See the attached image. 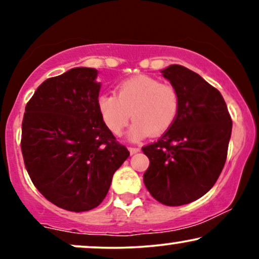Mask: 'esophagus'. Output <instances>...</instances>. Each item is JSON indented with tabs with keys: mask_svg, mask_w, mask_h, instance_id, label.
Listing matches in <instances>:
<instances>
[{
	"mask_svg": "<svg viewBox=\"0 0 259 259\" xmlns=\"http://www.w3.org/2000/svg\"><path fill=\"white\" fill-rule=\"evenodd\" d=\"M129 151H130V153L134 154V153L139 152V151H140V147H132V146H130V147H129Z\"/></svg>",
	"mask_w": 259,
	"mask_h": 259,
	"instance_id": "1",
	"label": "esophagus"
}]
</instances>
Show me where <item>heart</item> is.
Here are the masks:
<instances>
[{
    "label": "heart",
    "instance_id": "b5f03b06",
    "mask_svg": "<svg viewBox=\"0 0 259 259\" xmlns=\"http://www.w3.org/2000/svg\"><path fill=\"white\" fill-rule=\"evenodd\" d=\"M99 111L114 135L123 134L133 115L129 138L138 141L148 134L160 135L173 125L179 113V94L173 85L141 74L118 84L117 95H102Z\"/></svg>",
    "mask_w": 259,
    "mask_h": 259
}]
</instances>
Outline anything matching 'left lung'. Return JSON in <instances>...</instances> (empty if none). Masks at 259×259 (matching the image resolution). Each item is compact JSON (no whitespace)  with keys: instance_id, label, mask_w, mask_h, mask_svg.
<instances>
[{"instance_id":"8db88e82","label":"left lung","mask_w":259,"mask_h":259,"mask_svg":"<svg viewBox=\"0 0 259 259\" xmlns=\"http://www.w3.org/2000/svg\"><path fill=\"white\" fill-rule=\"evenodd\" d=\"M179 94L177 120L153 144L142 147L150 159L144 183L165 206H181L207 194L228 156L233 120L214 86L179 64L162 70Z\"/></svg>"}]
</instances>
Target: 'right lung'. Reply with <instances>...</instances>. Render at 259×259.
<instances>
[{"instance_id": "add662e5", "label": "right lung", "mask_w": 259, "mask_h": 259, "mask_svg": "<svg viewBox=\"0 0 259 259\" xmlns=\"http://www.w3.org/2000/svg\"><path fill=\"white\" fill-rule=\"evenodd\" d=\"M96 76L92 68H73L45 80L22 123L20 147L32 184L72 212L99 206L130 154L102 120Z\"/></svg>"}]
</instances>
